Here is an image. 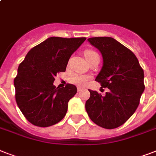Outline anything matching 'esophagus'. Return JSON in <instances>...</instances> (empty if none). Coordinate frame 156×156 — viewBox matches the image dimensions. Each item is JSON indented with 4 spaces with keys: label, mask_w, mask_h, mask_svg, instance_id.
Returning <instances> with one entry per match:
<instances>
[{
    "label": "esophagus",
    "mask_w": 156,
    "mask_h": 156,
    "mask_svg": "<svg viewBox=\"0 0 156 156\" xmlns=\"http://www.w3.org/2000/svg\"><path fill=\"white\" fill-rule=\"evenodd\" d=\"M77 90H78V92H80V91H82V90H83V88L81 87H77Z\"/></svg>",
    "instance_id": "34e87169"
}]
</instances>
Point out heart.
<instances>
[{
  "instance_id": "obj_1",
  "label": "heart",
  "mask_w": 156,
  "mask_h": 156,
  "mask_svg": "<svg viewBox=\"0 0 156 156\" xmlns=\"http://www.w3.org/2000/svg\"><path fill=\"white\" fill-rule=\"evenodd\" d=\"M85 56L86 58L87 59V61H89L90 59L94 58V57H96V56H99V54L95 51H93V50H87L85 52ZM90 76L85 75V74H81V73H73L69 77V82L73 84H75V85L78 86H84L85 84L87 83V82L90 80Z\"/></svg>"
}]
</instances>
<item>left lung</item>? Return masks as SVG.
<instances>
[{
  "mask_svg": "<svg viewBox=\"0 0 156 156\" xmlns=\"http://www.w3.org/2000/svg\"><path fill=\"white\" fill-rule=\"evenodd\" d=\"M97 48L104 64L95 81L108 88L103 96L89 90L86 110L90 120L104 129L117 128L128 121L140 102L145 89L144 72L132 51L111 37L89 38Z\"/></svg>",
  "mask_w": 156,
  "mask_h": 156,
  "instance_id": "8db88e82",
  "label": "left lung"
}]
</instances>
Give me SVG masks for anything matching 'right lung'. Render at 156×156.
Masks as SVG:
<instances>
[{"label":"right lung","mask_w":156,"mask_h":156,"mask_svg":"<svg viewBox=\"0 0 156 156\" xmlns=\"http://www.w3.org/2000/svg\"><path fill=\"white\" fill-rule=\"evenodd\" d=\"M85 40V37H50L32 48L19 65L13 81L15 100L32 125L53 126L66 116L77 87L69 83L56 87L53 82L57 73L66 71L71 55Z\"/></svg>","instance_id":"add662e5"}]
</instances>
